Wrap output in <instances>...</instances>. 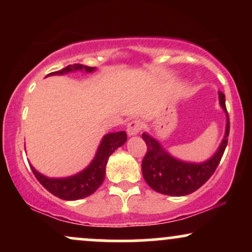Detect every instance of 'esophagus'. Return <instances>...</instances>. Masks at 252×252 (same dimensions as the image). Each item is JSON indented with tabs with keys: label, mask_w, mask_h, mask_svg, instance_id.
Listing matches in <instances>:
<instances>
[{
	"label": "esophagus",
	"mask_w": 252,
	"mask_h": 252,
	"mask_svg": "<svg viewBox=\"0 0 252 252\" xmlns=\"http://www.w3.org/2000/svg\"><path fill=\"white\" fill-rule=\"evenodd\" d=\"M141 130H142V123L140 121H131L126 126V131H128L129 136L138 135Z\"/></svg>",
	"instance_id": "esophagus-1"
}]
</instances>
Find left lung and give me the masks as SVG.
<instances>
[{"label": "left lung", "mask_w": 252, "mask_h": 252, "mask_svg": "<svg viewBox=\"0 0 252 252\" xmlns=\"http://www.w3.org/2000/svg\"><path fill=\"white\" fill-rule=\"evenodd\" d=\"M219 104L226 115V126L218 149L215 154L202 162H189L170 155L156 138L143 132L142 138L147 144V154L142 161V174L147 184L156 192L164 195L182 196L200 189L215 173L227 146L230 121L225 106V94L218 92Z\"/></svg>", "instance_id": "obj_1"}]
</instances>
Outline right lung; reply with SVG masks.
Instances as JSON below:
<instances>
[{"label":"right lung","instance_id":"1","mask_svg":"<svg viewBox=\"0 0 252 252\" xmlns=\"http://www.w3.org/2000/svg\"><path fill=\"white\" fill-rule=\"evenodd\" d=\"M77 71L92 73V72L96 71V67H89V66H84L82 63H73V65L66 66L65 68L60 71L52 72L48 76H63V74L72 73V72ZM126 142V131L109 132V134L104 135L99 146H98L94 160L90 162L86 168L71 176L48 178V176L37 172L32 164L31 168L33 170L37 181L52 194L63 199V200H78V199H83L91 195L103 184L104 178H105L106 163H108L110 155L117 148L122 147Z\"/></svg>","mask_w":252,"mask_h":252}]
</instances>
